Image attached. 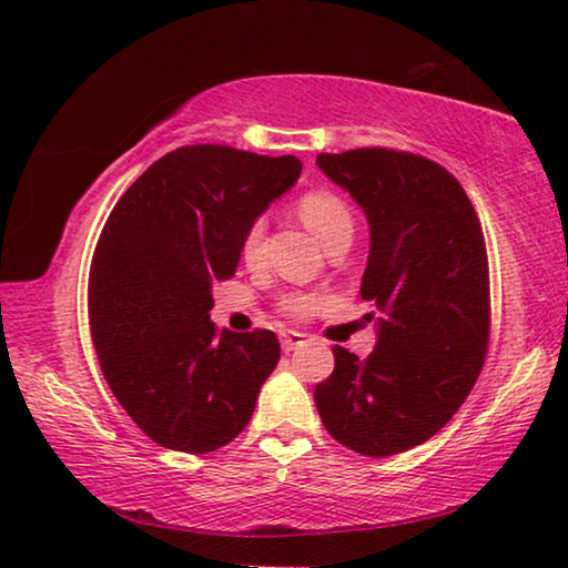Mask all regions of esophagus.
<instances>
[{
  "label": "esophagus",
  "instance_id": "obj_1",
  "mask_svg": "<svg viewBox=\"0 0 568 568\" xmlns=\"http://www.w3.org/2000/svg\"><path fill=\"white\" fill-rule=\"evenodd\" d=\"M281 343H283V351L291 353V351H297V348H303V345H307V335L305 333H295V331L283 333Z\"/></svg>",
  "mask_w": 568,
  "mask_h": 568
}]
</instances>
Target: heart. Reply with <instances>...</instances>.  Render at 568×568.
I'll return each mask as SVG.
<instances>
[{
    "instance_id": "obj_1",
    "label": "heart",
    "mask_w": 568,
    "mask_h": 568,
    "mask_svg": "<svg viewBox=\"0 0 568 568\" xmlns=\"http://www.w3.org/2000/svg\"><path fill=\"white\" fill-rule=\"evenodd\" d=\"M297 215L305 223V227L321 240L323 245H328L335 235L341 233H351L353 230V220L348 207H345L343 200L338 195H333L328 190H313L305 192L297 203ZM263 240H265V227L261 220L247 227V233L243 237V245H240V255L247 265H257L263 257ZM318 305V297L313 295H291L283 301V311L293 313V315H307L315 311Z\"/></svg>"
}]
</instances>
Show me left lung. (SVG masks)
<instances>
[{"label":"left lung","instance_id":"8db88e82","mask_svg":"<svg viewBox=\"0 0 568 568\" xmlns=\"http://www.w3.org/2000/svg\"><path fill=\"white\" fill-rule=\"evenodd\" d=\"M325 178L368 220L361 281L376 303L368 358L335 345L315 386L328 434L361 456L426 444L474 388L488 343V263L476 210L436 162L383 148L318 155Z\"/></svg>","mask_w":568,"mask_h":568}]
</instances>
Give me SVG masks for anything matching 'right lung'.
Wrapping results in <instances>:
<instances>
[{
	"label": "right lung",
	"instance_id": "right-lung-1",
	"mask_svg": "<svg viewBox=\"0 0 568 568\" xmlns=\"http://www.w3.org/2000/svg\"><path fill=\"white\" fill-rule=\"evenodd\" d=\"M303 162L225 145L168 152L104 223L90 271V328L114 398L182 454L230 444L281 361L273 331H217L213 285L230 281L247 227Z\"/></svg>",
	"mask_w": 568,
	"mask_h": 568
}]
</instances>
